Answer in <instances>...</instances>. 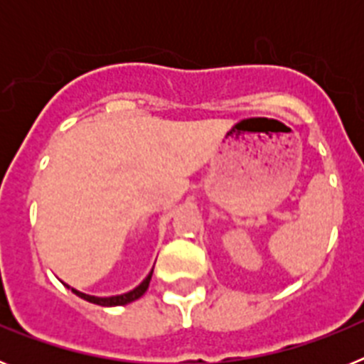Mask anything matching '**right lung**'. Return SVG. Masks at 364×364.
I'll return each instance as SVG.
<instances>
[{
    "mask_svg": "<svg viewBox=\"0 0 364 364\" xmlns=\"http://www.w3.org/2000/svg\"><path fill=\"white\" fill-rule=\"evenodd\" d=\"M151 275H153V272H151L149 275H147V277L144 279V281L140 282L136 288H134V290L127 291V294H122V295H112V297H96V295L83 294V291L74 290V288H70V286H67V284L65 286L73 290V294H76L78 297L85 299V301L92 302V304H100V306H124V304H129V302L136 301V299H140L144 294H146V290L149 288Z\"/></svg>",
    "mask_w": 364,
    "mask_h": 364,
    "instance_id": "add662e5",
    "label": "right lung"
}]
</instances>
